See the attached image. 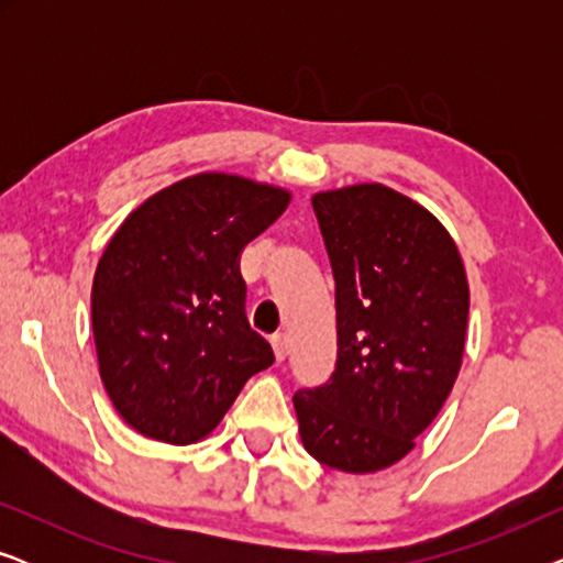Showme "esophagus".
Returning a JSON list of instances; mask_svg holds the SVG:
<instances>
[{
    "mask_svg": "<svg viewBox=\"0 0 563 563\" xmlns=\"http://www.w3.org/2000/svg\"><path fill=\"white\" fill-rule=\"evenodd\" d=\"M272 345H274L276 358H279V361L287 358V353H289V335L287 333H276L272 338Z\"/></svg>",
    "mask_w": 563,
    "mask_h": 563,
    "instance_id": "34e87169",
    "label": "esophagus"
}]
</instances>
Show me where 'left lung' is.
Returning <instances> with one entry per match:
<instances>
[{"label":"left lung","instance_id":"left-lung-1","mask_svg":"<svg viewBox=\"0 0 563 563\" xmlns=\"http://www.w3.org/2000/svg\"><path fill=\"white\" fill-rule=\"evenodd\" d=\"M335 276L338 364L297 391L305 451L345 474H374L415 449L464 358L468 282L433 212L384 187L312 197Z\"/></svg>","mask_w":563,"mask_h":563}]
</instances>
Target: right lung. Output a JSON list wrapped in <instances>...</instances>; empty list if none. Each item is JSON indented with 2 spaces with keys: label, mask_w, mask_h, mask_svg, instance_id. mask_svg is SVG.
<instances>
[{
  "label": "right lung",
  "mask_w": 563,
  "mask_h": 563,
  "mask_svg": "<svg viewBox=\"0 0 563 563\" xmlns=\"http://www.w3.org/2000/svg\"><path fill=\"white\" fill-rule=\"evenodd\" d=\"M289 199L274 184L202 172L114 230L91 284V330L107 395L141 435L202 441L272 366V345L245 320L238 256Z\"/></svg>",
  "instance_id": "add662e5"
}]
</instances>
